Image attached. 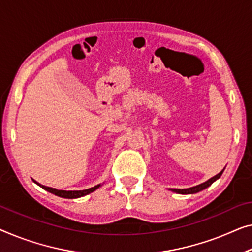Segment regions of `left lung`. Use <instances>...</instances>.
Instances as JSON below:
<instances>
[{
    "label": "left lung",
    "instance_id": "8db88e82",
    "mask_svg": "<svg viewBox=\"0 0 252 252\" xmlns=\"http://www.w3.org/2000/svg\"><path fill=\"white\" fill-rule=\"evenodd\" d=\"M223 171H224V170H223ZM223 171H222V172H220V173L217 174V175L213 176V178H212V179H209L208 181H206V182H204V183H201V185H199V186L192 187V188H188V189H171V190L173 191V192L180 193V194H191V193H197V192H199V191L204 190V189H206V188H207V187H209L210 185H212V183H213L214 181H216V180L219 179L220 175H222Z\"/></svg>",
    "mask_w": 252,
    "mask_h": 252
}]
</instances>
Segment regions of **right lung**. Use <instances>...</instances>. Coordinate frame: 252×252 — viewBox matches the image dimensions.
<instances>
[{
    "label": "right lung",
    "instance_id": "obj_1",
    "mask_svg": "<svg viewBox=\"0 0 252 252\" xmlns=\"http://www.w3.org/2000/svg\"><path fill=\"white\" fill-rule=\"evenodd\" d=\"M35 183H37L36 181H33ZM39 187H42L44 190L48 191V192L55 194V196L58 197H61V198H66V199H74V198H80V197H84L86 194H88L90 192H93V191H95L96 189H98L100 187V185L98 186H95L93 188H90V189H86V190H80V191H65V190H58V189H54V188H50V187H45L39 185V183H37Z\"/></svg>",
    "mask_w": 252,
    "mask_h": 252
}]
</instances>
